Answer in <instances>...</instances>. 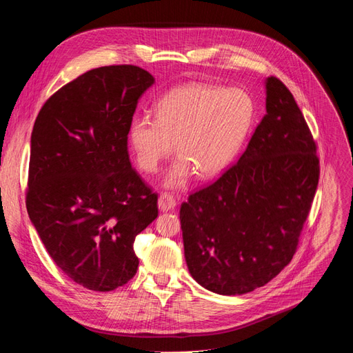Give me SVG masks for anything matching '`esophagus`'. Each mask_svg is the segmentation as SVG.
Returning a JSON list of instances; mask_svg holds the SVG:
<instances>
[{"label":"esophagus","instance_id":"obj_1","mask_svg":"<svg viewBox=\"0 0 353 353\" xmlns=\"http://www.w3.org/2000/svg\"><path fill=\"white\" fill-rule=\"evenodd\" d=\"M177 201L173 195L170 194H162L159 195V200H158V207L161 212H170V210H174Z\"/></svg>","mask_w":353,"mask_h":353}]
</instances>
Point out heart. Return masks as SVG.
Masks as SVG:
<instances>
[{"label":"heart","instance_id":"b5f03b06","mask_svg":"<svg viewBox=\"0 0 353 353\" xmlns=\"http://www.w3.org/2000/svg\"><path fill=\"white\" fill-rule=\"evenodd\" d=\"M254 121L255 103L245 90L194 82L162 95L155 119L132 117L128 143L146 173H155L176 143L179 158L164 179V185L174 189L183 186L192 171L204 180L222 174L245 146Z\"/></svg>","mask_w":353,"mask_h":353}]
</instances>
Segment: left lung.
I'll list each match as a JSON object with an SVG mask.
<instances>
[{
	"label": "left lung",
	"instance_id": "left-lung-1",
	"mask_svg": "<svg viewBox=\"0 0 353 353\" xmlns=\"http://www.w3.org/2000/svg\"><path fill=\"white\" fill-rule=\"evenodd\" d=\"M264 85L267 113L237 164L180 207L189 273L221 295L254 291L291 263L319 182L300 107L279 79Z\"/></svg>",
	"mask_w": 353,
	"mask_h": 353
}]
</instances>
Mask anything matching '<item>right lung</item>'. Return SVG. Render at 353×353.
<instances>
[{
    "mask_svg": "<svg viewBox=\"0 0 353 353\" xmlns=\"http://www.w3.org/2000/svg\"><path fill=\"white\" fill-rule=\"evenodd\" d=\"M153 83L135 65L89 70L53 94L34 123L26 210L55 264L90 291L134 277V240L158 216V195L128 155V125Z\"/></svg>",
    "mask_w": 353,
    "mask_h": 353,
    "instance_id": "1",
    "label": "right lung"
}]
</instances>
